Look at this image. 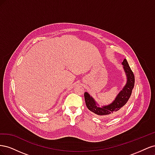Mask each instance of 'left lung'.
Masks as SVG:
<instances>
[{"label": "left lung", "mask_w": 155, "mask_h": 155, "mask_svg": "<svg viewBox=\"0 0 155 155\" xmlns=\"http://www.w3.org/2000/svg\"><path fill=\"white\" fill-rule=\"evenodd\" d=\"M122 64L124 65V69L127 76V83L122 90L119 92L115 100L110 104L102 106L101 107L98 106L94 99L88 92H85L84 97L88 110L100 116L112 117L120 114V111L123 109L125 104H127L134 88V76L126 59H124L123 61Z\"/></svg>", "instance_id": "1"}]
</instances>
